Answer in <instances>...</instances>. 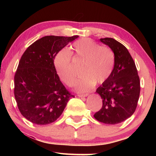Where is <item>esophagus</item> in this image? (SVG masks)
Wrapping results in <instances>:
<instances>
[{
	"label": "esophagus",
	"instance_id": "34e87169",
	"mask_svg": "<svg viewBox=\"0 0 156 156\" xmlns=\"http://www.w3.org/2000/svg\"><path fill=\"white\" fill-rule=\"evenodd\" d=\"M88 94H78V96L79 97H88Z\"/></svg>",
	"mask_w": 156,
	"mask_h": 156
}]
</instances>
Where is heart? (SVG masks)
<instances>
[{
  "mask_svg": "<svg viewBox=\"0 0 156 156\" xmlns=\"http://www.w3.org/2000/svg\"><path fill=\"white\" fill-rule=\"evenodd\" d=\"M75 56L84 64L82 78L77 82L76 90L86 92L95 83L101 84L107 81L112 74L115 55L112 49L101 46L90 38H82L72 45ZM54 66L60 80L68 86L74 84L77 74L72 63V54L67 49H62L54 58Z\"/></svg>",
  "mask_w": 156,
  "mask_h": 156,
  "instance_id": "1",
  "label": "heart"
}]
</instances>
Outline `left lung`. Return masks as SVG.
<instances>
[{
  "instance_id": "8db88e82",
  "label": "left lung",
  "mask_w": 156,
  "mask_h": 156,
  "mask_svg": "<svg viewBox=\"0 0 156 156\" xmlns=\"http://www.w3.org/2000/svg\"><path fill=\"white\" fill-rule=\"evenodd\" d=\"M100 40L108 45L115 55L112 74L99 87L102 107L94 117L105 124L115 125L125 121L134 113L140 93V81L135 62L127 49L112 38Z\"/></svg>"
}]
</instances>
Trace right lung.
Returning <instances> with one entry per match:
<instances>
[{"instance_id":"add662e5","label":"right lung","mask_w":156,"mask_h":156,"mask_svg":"<svg viewBox=\"0 0 156 156\" xmlns=\"http://www.w3.org/2000/svg\"><path fill=\"white\" fill-rule=\"evenodd\" d=\"M78 37L49 35L32 44L20 59L15 75L14 93L21 115L36 125L57 120L74 97L56 72V54Z\"/></svg>"}]
</instances>
